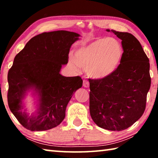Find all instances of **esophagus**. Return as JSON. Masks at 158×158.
Masks as SVG:
<instances>
[{"instance_id":"obj_1","label":"esophagus","mask_w":158,"mask_h":158,"mask_svg":"<svg viewBox=\"0 0 158 158\" xmlns=\"http://www.w3.org/2000/svg\"><path fill=\"white\" fill-rule=\"evenodd\" d=\"M83 85L85 88H89V85H90V84H89V81H87V80H84V81H83Z\"/></svg>"}]
</instances>
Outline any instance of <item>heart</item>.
<instances>
[{"label":"heart","instance_id":"obj_1","mask_svg":"<svg viewBox=\"0 0 158 158\" xmlns=\"http://www.w3.org/2000/svg\"><path fill=\"white\" fill-rule=\"evenodd\" d=\"M123 56V49L118 40L100 38L76 50L69 63L74 69L80 67L95 79L111 76L118 68Z\"/></svg>","mask_w":158,"mask_h":158}]
</instances>
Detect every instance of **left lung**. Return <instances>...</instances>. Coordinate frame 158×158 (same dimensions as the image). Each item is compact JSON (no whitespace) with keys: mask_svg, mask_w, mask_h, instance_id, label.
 <instances>
[{"mask_svg":"<svg viewBox=\"0 0 158 158\" xmlns=\"http://www.w3.org/2000/svg\"><path fill=\"white\" fill-rule=\"evenodd\" d=\"M112 32L121 39L123 56L118 68L106 78L89 79L90 114L103 129L121 131L138 121L146 109L151 87L149 59L138 40L129 33Z\"/></svg>","mask_w":158,"mask_h":158,"instance_id":"1","label":"left lung"}]
</instances>
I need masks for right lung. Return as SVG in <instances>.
Instances as JSON below:
<instances>
[{
	"label": "right lung",
	"instance_id": "obj_1",
	"mask_svg": "<svg viewBox=\"0 0 158 158\" xmlns=\"http://www.w3.org/2000/svg\"><path fill=\"white\" fill-rule=\"evenodd\" d=\"M79 36L67 31L39 34L15 56L7 74V102L10 111L26 129L50 130L65 118L67 105L83 81L79 76L64 77L60 71L68 63L69 49ZM31 90L39 98L36 111L31 115L23 105Z\"/></svg>",
	"mask_w": 158,
	"mask_h": 158
}]
</instances>
